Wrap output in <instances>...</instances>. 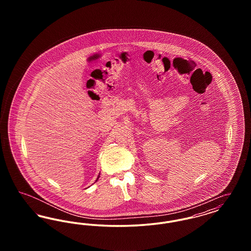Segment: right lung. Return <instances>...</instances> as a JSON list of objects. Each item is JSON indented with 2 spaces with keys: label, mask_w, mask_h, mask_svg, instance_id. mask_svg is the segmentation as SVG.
<instances>
[{
  "label": "right lung",
  "mask_w": 251,
  "mask_h": 251,
  "mask_svg": "<svg viewBox=\"0 0 251 251\" xmlns=\"http://www.w3.org/2000/svg\"><path fill=\"white\" fill-rule=\"evenodd\" d=\"M99 178H100V176H99V177H98V178H97V179H99ZM97 179H96V181H97Z\"/></svg>",
  "instance_id": "1"
}]
</instances>
